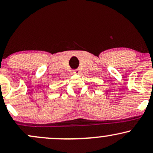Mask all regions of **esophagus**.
I'll return each mask as SVG.
<instances>
[{
  "label": "esophagus",
  "instance_id": "34e87169",
  "mask_svg": "<svg viewBox=\"0 0 153 153\" xmlns=\"http://www.w3.org/2000/svg\"><path fill=\"white\" fill-rule=\"evenodd\" d=\"M73 73H75V74H76V75H79L80 73V71H79L78 69L74 70V71H73Z\"/></svg>",
  "mask_w": 153,
  "mask_h": 153
}]
</instances>
